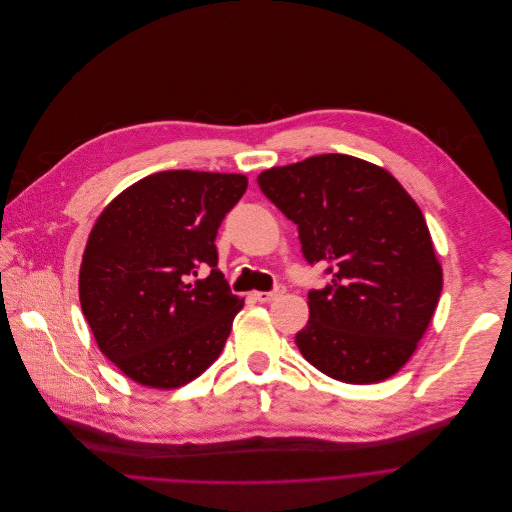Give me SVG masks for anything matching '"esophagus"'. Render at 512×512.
I'll list each match as a JSON object with an SVG mask.
<instances>
[{"label": "esophagus", "instance_id": "1", "mask_svg": "<svg viewBox=\"0 0 512 512\" xmlns=\"http://www.w3.org/2000/svg\"><path fill=\"white\" fill-rule=\"evenodd\" d=\"M284 286L282 284H278L274 290H268V292H264V290H260V292H254V298L258 300V302H272V300H276V298H280L282 294H284Z\"/></svg>", "mask_w": 512, "mask_h": 512}]
</instances>
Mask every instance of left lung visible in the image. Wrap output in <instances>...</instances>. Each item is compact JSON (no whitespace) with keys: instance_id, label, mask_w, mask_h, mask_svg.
<instances>
[{"instance_id":"1","label":"left lung","mask_w":512,"mask_h":512,"mask_svg":"<svg viewBox=\"0 0 512 512\" xmlns=\"http://www.w3.org/2000/svg\"><path fill=\"white\" fill-rule=\"evenodd\" d=\"M262 193L298 226L302 256L331 284L309 292L296 333L325 375L367 385L397 373L424 337L442 266L418 203L385 169L351 155H317L258 175Z\"/></svg>"}]
</instances>
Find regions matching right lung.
I'll use <instances>...</instances> for the list:
<instances>
[{"label": "right lung", "instance_id": "right-lung-1", "mask_svg": "<svg viewBox=\"0 0 512 512\" xmlns=\"http://www.w3.org/2000/svg\"><path fill=\"white\" fill-rule=\"evenodd\" d=\"M246 187L238 173L161 171L98 216L80 306L98 349L133 381L175 389L220 357L244 300L218 270L216 236ZM203 265L211 274L193 281Z\"/></svg>", "mask_w": 512, "mask_h": 512}]
</instances>
